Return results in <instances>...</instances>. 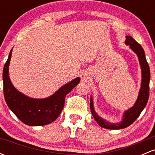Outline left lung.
Masks as SVG:
<instances>
[{"mask_svg":"<svg viewBox=\"0 0 155 155\" xmlns=\"http://www.w3.org/2000/svg\"><path fill=\"white\" fill-rule=\"evenodd\" d=\"M126 45L129 46L130 49L136 53L138 56L139 64L141 69V83H140V88L138 92V97L134 105L129 109L124 111L122 115V120L120 122L112 123L108 122L105 119L102 118L96 113L95 108H94L93 99L91 96L90 97V110L95 120L97 123L106 129L109 130H120L123 129L128 127L131 124L136 121L140 114L143 111V108L147 106L148 102L149 96V81H150V70L147 59L145 57V53L143 48L138 42L133 39L130 35L126 36L125 41Z\"/></svg>","mask_w":155,"mask_h":155,"instance_id":"1","label":"left lung"}]
</instances>
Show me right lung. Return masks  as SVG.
Wrapping results in <instances>:
<instances>
[{"label": "right lung", "instance_id": "right-lung-1", "mask_svg": "<svg viewBox=\"0 0 155 155\" xmlns=\"http://www.w3.org/2000/svg\"><path fill=\"white\" fill-rule=\"evenodd\" d=\"M12 49L10 51L3 71V94L7 106L23 123L29 126H43L58 118L65 104V95L80 81L76 77L69 81L53 95L45 98H33L19 92L11 81L8 70Z\"/></svg>", "mask_w": 155, "mask_h": 155}]
</instances>
